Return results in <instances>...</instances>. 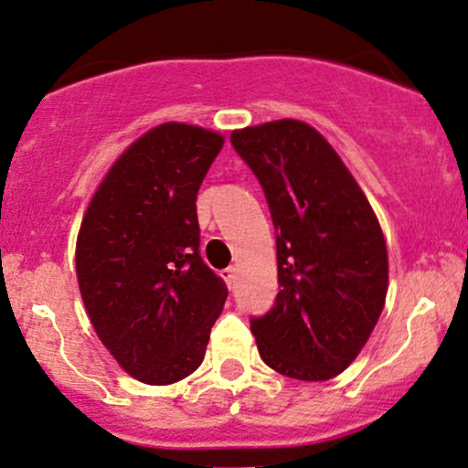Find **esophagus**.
<instances>
[{
  "label": "esophagus",
  "instance_id": "esophagus-1",
  "mask_svg": "<svg viewBox=\"0 0 468 468\" xmlns=\"http://www.w3.org/2000/svg\"><path fill=\"white\" fill-rule=\"evenodd\" d=\"M222 279L227 281L229 288H235V283H238V270H235L233 266L224 268V270H222Z\"/></svg>",
  "mask_w": 468,
  "mask_h": 468
}]
</instances>
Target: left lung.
Listing matches in <instances>:
<instances>
[{
  "label": "left lung",
  "mask_w": 468,
  "mask_h": 468,
  "mask_svg": "<svg viewBox=\"0 0 468 468\" xmlns=\"http://www.w3.org/2000/svg\"><path fill=\"white\" fill-rule=\"evenodd\" d=\"M277 230L279 294L250 318L259 356L301 381L340 375L386 303L388 250L373 207L337 152L305 122L233 131Z\"/></svg>",
  "instance_id": "8db88e82"
}]
</instances>
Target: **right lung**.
<instances>
[{
    "mask_svg": "<svg viewBox=\"0 0 468 468\" xmlns=\"http://www.w3.org/2000/svg\"><path fill=\"white\" fill-rule=\"evenodd\" d=\"M224 137L167 122L128 148L84 213L76 272L102 345L134 379L167 386L202 364L229 290L200 257L196 196Z\"/></svg>",
    "mask_w": 468,
    "mask_h": 468,
    "instance_id": "add662e5",
    "label": "right lung"
}]
</instances>
